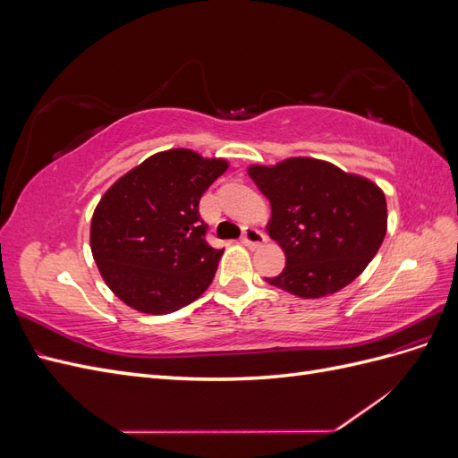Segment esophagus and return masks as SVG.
<instances>
[{"mask_svg": "<svg viewBox=\"0 0 458 458\" xmlns=\"http://www.w3.org/2000/svg\"><path fill=\"white\" fill-rule=\"evenodd\" d=\"M242 244L248 246V248H258L259 244H263L267 241L266 234H263L259 229L256 227H246L244 233H242Z\"/></svg>", "mask_w": 458, "mask_h": 458, "instance_id": "34e87169", "label": "esophagus"}]
</instances>
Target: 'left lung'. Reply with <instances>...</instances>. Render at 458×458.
Segmentation results:
<instances>
[{"label": "left lung", "instance_id": "1", "mask_svg": "<svg viewBox=\"0 0 458 458\" xmlns=\"http://www.w3.org/2000/svg\"><path fill=\"white\" fill-rule=\"evenodd\" d=\"M248 175L269 199L267 233L281 244L284 269L266 279L300 298L335 294L365 271L387 229L384 191L338 165L294 157L252 164Z\"/></svg>", "mask_w": 458, "mask_h": 458}]
</instances>
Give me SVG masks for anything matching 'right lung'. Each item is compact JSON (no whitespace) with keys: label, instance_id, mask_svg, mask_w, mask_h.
Wrapping results in <instances>:
<instances>
[{"label":"right lung","instance_id":"1","mask_svg":"<svg viewBox=\"0 0 458 458\" xmlns=\"http://www.w3.org/2000/svg\"><path fill=\"white\" fill-rule=\"evenodd\" d=\"M227 168L225 158H204L191 148L162 150L101 197L91 217V254L126 306L165 315L210 286L224 250L206 242L199 202Z\"/></svg>","mask_w":458,"mask_h":458}]
</instances>
